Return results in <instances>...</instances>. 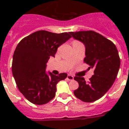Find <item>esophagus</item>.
<instances>
[{
  "mask_svg": "<svg viewBox=\"0 0 129 129\" xmlns=\"http://www.w3.org/2000/svg\"><path fill=\"white\" fill-rule=\"evenodd\" d=\"M67 79H68V80H74V76H71V75H68Z\"/></svg>",
  "mask_w": 129,
  "mask_h": 129,
  "instance_id": "1",
  "label": "esophagus"
}]
</instances>
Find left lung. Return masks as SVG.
<instances>
[{"label": "left lung", "mask_w": 129, "mask_h": 129, "mask_svg": "<svg viewBox=\"0 0 129 129\" xmlns=\"http://www.w3.org/2000/svg\"><path fill=\"white\" fill-rule=\"evenodd\" d=\"M86 47L84 61L94 68V75L86 82L82 77L75 76L79 84L74 90L76 97L85 102H92L104 96L112 86L118 74L120 59L116 47L109 39L93 31L70 33Z\"/></svg>", "instance_id": "left-lung-1"}]
</instances>
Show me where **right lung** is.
<instances>
[{
	"mask_svg": "<svg viewBox=\"0 0 129 129\" xmlns=\"http://www.w3.org/2000/svg\"><path fill=\"white\" fill-rule=\"evenodd\" d=\"M71 37L70 33L38 31L23 38L13 55L12 72L17 86L23 95L33 104H47L55 96L56 85L67 78L47 74V63L55 57L57 48Z\"/></svg>",
	"mask_w": 129,
	"mask_h": 129,
	"instance_id": "1",
	"label": "right lung"
}]
</instances>
